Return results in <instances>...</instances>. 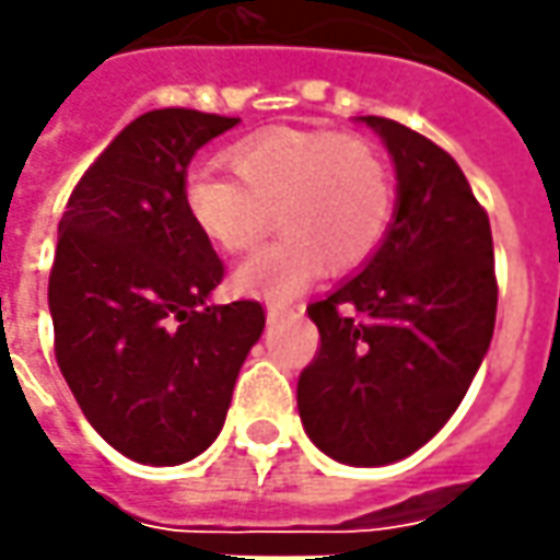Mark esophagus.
Listing matches in <instances>:
<instances>
[{
    "instance_id": "esophagus-1",
    "label": "esophagus",
    "mask_w": 560,
    "mask_h": 560,
    "mask_svg": "<svg viewBox=\"0 0 560 560\" xmlns=\"http://www.w3.org/2000/svg\"><path fill=\"white\" fill-rule=\"evenodd\" d=\"M292 311H295V307L289 305V302H271V305H268V320H271V324H277V320L289 317Z\"/></svg>"
}]
</instances>
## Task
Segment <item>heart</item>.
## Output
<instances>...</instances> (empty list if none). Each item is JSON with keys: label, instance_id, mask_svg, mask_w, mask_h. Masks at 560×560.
<instances>
[{"label": "heart", "instance_id": "obj_1", "mask_svg": "<svg viewBox=\"0 0 560 560\" xmlns=\"http://www.w3.org/2000/svg\"><path fill=\"white\" fill-rule=\"evenodd\" d=\"M228 166H197L184 178V209L221 253H249L283 234L234 273L243 292L292 299L326 271L360 268L385 243L394 219V178L385 153L363 135L268 129L236 141Z\"/></svg>", "mask_w": 560, "mask_h": 560}]
</instances>
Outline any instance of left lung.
<instances>
[{"instance_id":"left-lung-1","label":"left lung","mask_w":560,"mask_h":560,"mask_svg":"<svg viewBox=\"0 0 560 560\" xmlns=\"http://www.w3.org/2000/svg\"><path fill=\"white\" fill-rule=\"evenodd\" d=\"M397 168V209L366 268L307 305L320 348L299 376L307 438L345 465L429 444L463 404L497 324L493 234L456 160L385 116H363Z\"/></svg>"}]
</instances>
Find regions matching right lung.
Instances as JSON below:
<instances>
[{
	"mask_svg": "<svg viewBox=\"0 0 560 560\" xmlns=\"http://www.w3.org/2000/svg\"><path fill=\"white\" fill-rule=\"evenodd\" d=\"M234 126L187 107L131 119L58 224L55 360L92 429L135 463L182 465L219 438L265 329L253 299L206 305L224 265L184 209L194 153Z\"/></svg>",
	"mask_w": 560,
	"mask_h": 560,
	"instance_id": "obj_1",
	"label": "right lung"
}]
</instances>
